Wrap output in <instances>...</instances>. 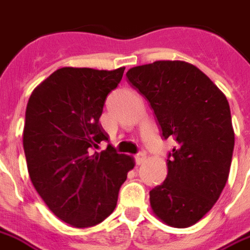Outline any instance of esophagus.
Returning a JSON list of instances; mask_svg holds the SVG:
<instances>
[{
  "label": "esophagus",
  "instance_id": "1",
  "mask_svg": "<svg viewBox=\"0 0 250 250\" xmlns=\"http://www.w3.org/2000/svg\"><path fill=\"white\" fill-rule=\"evenodd\" d=\"M145 158H146V155H145V153H139L137 154V155H136L135 157V160H136V164H143L144 162H145Z\"/></svg>",
  "mask_w": 250,
  "mask_h": 250
}]
</instances>
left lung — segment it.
I'll list each match as a JSON object with an SVG mask.
<instances>
[{
	"mask_svg": "<svg viewBox=\"0 0 250 250\" xmlns=\"http://www.w3.org/2000/svg\"><path fill=\"white\" fill-rule=\"evenodd\" d=\"M132 87L149 101L168 153V174L150 191L164 224H196L220 198L230 173L235 135L226 96L208 77L185 62H155L127 72Z\"/></svg>",
	"mask_w": 250,
	"mask_h": 250,
	"instance_id": "left-lung-1",
	"label": "left lung"
}]
</instances>
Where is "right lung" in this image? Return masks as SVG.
Here are the masks:
<instances>
[{"label":"right lung","instance_id":"obj_1","mask_svg":"<svg viewBox=\"0 0 250 250\" xmlns=\"http://www.w3.org/2000/svg\"><path fill=\"white\" fill-rule=\"evenodd\" d=\"M125 68H62L32 92L23 146L34 188L55 216L74 227L100 224L114 210L131 157L111 145L99 123L105 100Z\"/></svg>","mask_w":250,"mask_h":250}]
</instances>
